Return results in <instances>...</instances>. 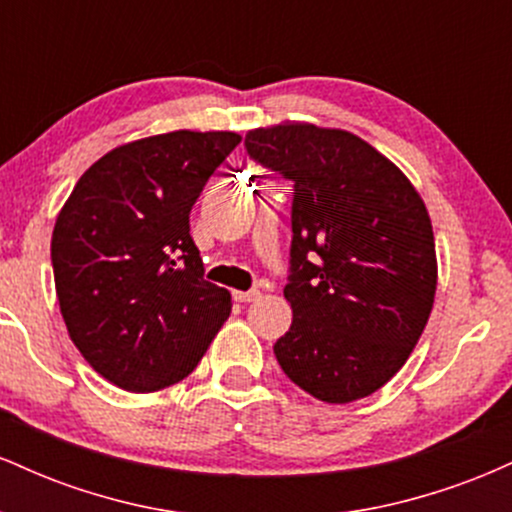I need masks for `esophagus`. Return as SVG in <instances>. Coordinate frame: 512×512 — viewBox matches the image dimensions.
<instances>
[{"instance_id":"obj_1","label":"esophagus","mask_w":512,"mask_h":512,"mask_svg":"<svg viewBox=\"0 0 512 512\" xmlns=\"http://www.w3.org/2000/svg\"><path fill=\"white\" fill-rule=\"evenodd\" d=\"M233 298H236L238 303H252L260 298V291L252 289V291H233Z\"/></svg>"}]
</instances>
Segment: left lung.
Returning a JSON list of instances; mask_svg holds the SVG:
<instances>
[{
    "label": "left lung",
    "instance_id": "left-lung-1",
    "mask_svg": "<svg viewBox=\"0 0 512 512\" xmlns=\"http://www.w3.org/2000/svg\"><path fill=\"white\" fill-rule=\"evenodd\" d=\"M248 154L293 180L289 332L281 370L327 404L399 373L438 286L436 238L416 187L390 158L337 127L284 120L250 129Z\"/></svg>",
    "mask_w": 512,
    "mask_h": 512
}]
</instances>
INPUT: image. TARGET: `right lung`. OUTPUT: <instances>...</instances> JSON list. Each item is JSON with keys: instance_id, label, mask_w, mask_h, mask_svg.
I'll list each match as a JSON object with an SVG mask.
<instances>
[{"instance_id": "add662e5", "label": "right lung", "mask_w": 512, "mask_h": 512, "mask_svg": "<svg viewBox=\"0 0 512 512\" xmlns=\"http://www.w3.org/2000/svg\"><path fill=\"white\" fill-rule=\"evenodd\" d=\"M240 139L175 129L115 146L57 214L50 255L64 325L122 390L180 383L231 315V293L202 276L190 209Z\"/></svg>"}]
</instances>
